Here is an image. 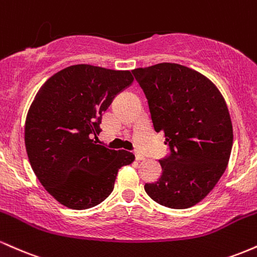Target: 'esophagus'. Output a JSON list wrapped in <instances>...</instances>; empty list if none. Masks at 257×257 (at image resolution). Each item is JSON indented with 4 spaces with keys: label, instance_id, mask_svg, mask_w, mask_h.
I'll use <instances>...</instances> for the list:
<instances>
[{
    "label": "esophagus",
    "instance_id": "obj_1",
    "mask_svg": "<svg viewBox=\"0 0 257 257\" xmlns=\"http://www.w3.org/2000/svg\"><path fill=\"white\" fill-rule=\"evenodd\" d=\"M135 158H137V161H144V159H145V157H144L143 155H141V153H135Z\"/></svg>",
    "mask_w": 257,
    "mask_h": 257
}]
</instances>
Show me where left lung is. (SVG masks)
<instances>
[{
    "label": "left lung",
    "instance_id": "8db88e82",
    "mask_svg": "<svg viewBox=\"0 0 257 257\" xmlns=\"http://www.w3.org/2000/svg\"><path fill=\"white\" fill-rule=\"evenodd\" d=\"M145 93L155 131L163 132L170 153L159 159L162 175L145 185L158 204L187 209L204 199L228 164L233 129L216 85L179 64L133 70Z\"/></svg>",
    "mask_w": 257,
    "mask_h": 257
}]
</instances>
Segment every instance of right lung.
<instances>
[{
	"label": "right lung",
	"instance_id": "1",
	"mask_svg": "<svg viewBox=\"0 0 257 257\" xmlns=\"http://www.w3.org/2000/svg\"><path fill=\"white\" fill-rule=\"evenodd\" d=\"M133 81L131 71L79 64L53 75L37 91L26 116V153L60 204L75 210L100 204L113 191L118 170L135 159L96 143L102 112Z\"/></svg>",
	"mask_w": 257,
	"mask_h": 257
}]
</instances>
